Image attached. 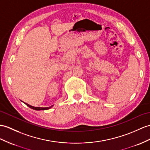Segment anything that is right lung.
Returning a JSON list of instances; mask_svg holds the SVG:
<instances>
[{
    "label": "right lung",
    "mask_w": 150,
    "mask_h": 150,
    "mask_svg": "<svg viewBox=\"0 0 150 150\" xmlns=\"http://www.w3.org/2000/svg\"><path fill=\"white\" fill-rule=\"evenodd\" d=\"M21 102H23V101H21ZM25 104H26V105H27V106H28L29 108H30L31 109H34V110H36V111L47 110V109L52 108L53 106V105H51V106H50V107H45V108H42V107H34V106H32V105H29L28 104H27V103H25Z\"/></svg>",
    "instance_id": "obj_1"
}]
</instances>
